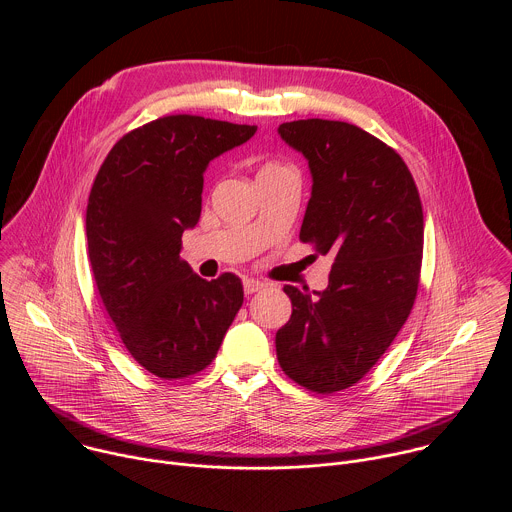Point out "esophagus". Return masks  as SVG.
<instances>
[{
    "label": "esophagus",
    "mask_w": 512,
    "mask_h": 512,
    "mask_svg": "<svg viewBox=\"0 0 512 512\" xmlns=\"http://www.w3.org/2000/svg\"><path fill=\"white\" fill-rule=\"evenodd\" d=\"M243 287H245V294L249 296V294H255V291L263 289V283H261L259 279H251V277H247V279L243 281Z\"/></svg>",
    "instance_id": "esophagus-1"
}]
</instances>
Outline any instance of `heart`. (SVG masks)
Masks as SVG:
<instances>
[{"label":"heart","mask_w":512,"mask_h":512,"mask_svg":"<svg viewBox=\"0 0 512 512\" xmlns=\"http://www.w3.org/2000/svg\"><path fill=\"white\" fill-rule=\"evenodd\" d=\"M283 168H287V166H283V164H279V162H265V164H263V168H261L259 172H269V170H283Z\"/></svg>","instance_id":"1"}]
</instances>
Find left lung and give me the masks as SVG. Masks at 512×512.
<instances>
[{
    "label": "left lung",
    "mask_w": 512,
    "mask_h": 512,
    "mask_svg": "<svg viewBox=\"0 0 512 512\" xmlns=\"http://www.w3.org/2000/svg\"><path fill=\"white\" fill-rule=\"evenodd\" d=\"M279 135L312 170L300 241L334 257L328 287L285 285L291 318L277 330L283 373L330 395L356 385L391 346L417 298L423 208L403 158L352 123L300 119Z\"/></svg>",
    "instance_id": "8db88e82"
}]
</instances>
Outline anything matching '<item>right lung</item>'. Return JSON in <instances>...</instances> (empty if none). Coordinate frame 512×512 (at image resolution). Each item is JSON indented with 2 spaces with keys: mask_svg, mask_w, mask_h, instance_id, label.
<instances>
[{
  "mask_svg": "<svg viewBox=\"0 0 512 512\" xmlns=\"http://www.w3.org/2000/svg\"><path fill=\"white\" fill-rule=\"evenodd\" d=\"M255 131L200 115L158 117L125 133L95 176L87 241L97 291L129 354L164 381L204 371L243 306L235 273L206 281L180 247L200 218L208 162Z\"/></svg>",
  "mask_w": 512,
  "mask_h": 512,
  "instance_id": "right-lung-1",
  "label": "right lung"
}]
</instances>
